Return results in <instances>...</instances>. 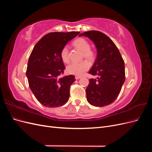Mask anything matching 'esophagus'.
<instances>
[{"label": "esophagus", "mask_w": 152, "mask_h": 152, "mask_svg": "<svg viewBox=\"0 0 152 152\" xmlns=\"http://www.w3.org/2000/svg\"><path fill=\"white\" fill-rule=\"evenodd\" d=\"M81 78V77H80V76H76L75 77V79L76 80H79V79H80Z\"/></svg>", "instance_id": "esophagus-1"}]
</instances>
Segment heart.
<instances>
[{
	"label": "heart",
	"mask_w": 152,
	"mask_h": 152,
	"mask_svg": "<svg viewBox=\"0 0 152 152\" xmlns=\"http://www.w3.org/2000/svg\"><path fill=\"white\" fill-rule=\"evenodd\" d=\"M72 45L77 49L82 52V57L89 62L93 61L95 58V54L90 49V44L84 38H78L73 41ZM61 58L63 62H69L68 49L67 47H64L60 53ZM89 69V65L86 61H83L79 63H72L68 65L66 71L71 75L81 76Z\"/></svg>",
	"instance_id": "b5f03b06"
}]
</instances>
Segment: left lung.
Returning <instances> with one entry per match:
<instances>
[{
  "instance_id": "obj_1",
  "label": "left lung",
  "mask_w": 152,
  "mask_h": 152,
  "mask_svg": "<svg viewBox=\"0 0 152 152\" xmlns=\"http://www.w3.org/2000/svg\"><path fill=\"white\" fill-rule=\"evenodd\" d=\"M94 42L97 56L89 73L97 75L91 79L86 91L87 100L94 107L112 103L120 93L125 81V65L117 46L102 32L91 30L82 33Z\"/></svg>"
}]
</instances>
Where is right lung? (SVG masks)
I'll list each match as a JSON object with an SVG mask.
<instances>
[{
  "label": "right lung",
  "instance_id": "1",
  "mask_svg": "<svg viewBox=\"0 0 152 152\" xmlns=\"http://www.w3.org/2000/svg\"><path fill=\"white\" fill-rule=\"evenodd\" d=\"M79 34V31L49 33L32 50L26 75L31 92L44 107H61L68 102L70 86L75 79L73 75L60 77L65 69L60 53L69 41Z\"/></svg>",
  "mask_w": 152,
  "mask_h": 152
}]
</instances>
